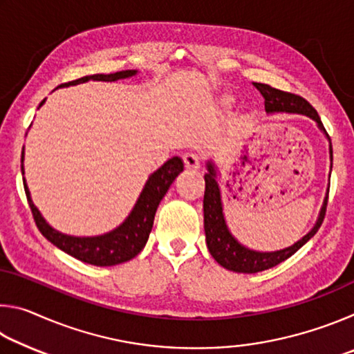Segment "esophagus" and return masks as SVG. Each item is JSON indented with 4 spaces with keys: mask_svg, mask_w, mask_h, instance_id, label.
I'll use <instances>...</instances> for the list:
<instances>
[{
    "mask_svg": "<svg viewBox=\"0 0 354 354\" xmlns=\"http://www.w3.org/2000/svg\"><path fill=\"white\" fill-rule=\"evenodd\" d=\"M183 159H184L185 169H187V170L195 171V170L200 169V158H198V156H196V154L187 153V154H184Z\"/></svg>",
    "mask_w": 354,
    "mask_h": 354,
    "instance_id": "obj_1",
    "label": "esophagus"
}]
</instances>
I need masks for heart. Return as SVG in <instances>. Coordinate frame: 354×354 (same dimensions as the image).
Instances as JSON below:
<instances>
[{
  "instance_id": "b5f03b06",
  "label": "heart",
  "mask_w": 354,
  "mask_h": 354,
  "mask_svg": "<svg viewBox=\"0 0 354 354\" xmlns=\"http://www.w3.org/2000/svg\"><path fill=\"white\" fill-rule=\"evenodd\" d=\"M221 103H223L225 106H231L232 104V97H230V95H225V97L221 98Z\"/></svg>"
}]
</instances>
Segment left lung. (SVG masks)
<instances>
[{
  "instance_id": "8db88e82",
  "label": "left lung",
  "mask_w": 354,
  "mask_h": 354,
  "mask_svg": "<svg viewBox=\"0 0 354 354\" xmlns=\"http://www.w3.org/2000/svg\"><path fill=\"white\" fill-rule=\"evenodd\" d=\"M254 87L261 92V95L266 100V112L274 113V112H289V113H303L313 118L317 123L320 131L326 134L325 127H323L319 113L310 106L306 100L299 95L289 93L278 91L268 86V84L254 82ZM328 137V134H326ZM329 140V137H328ZM329 158L333 160V148L329 145ZM217 173H215V167L212 162H207V173L205 175L206 189H205V200H203V209H205V232H206V243L209 253L217 261L221 267L226 270L236 272V273H257L267 268H272L278 266L286 259H289L292 254L306 243L309 239L315 236L319 227L323 223L326 212V201L328 196L323 203L322 211L319 214L315 225L301 241L293 243L292 247L272 251V253H261V251L250 250L239 243L232 234L227 230L225 215H223V206H221V196H220V187L217 183Z\"/></svg>"
}]
</instances>
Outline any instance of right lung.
Listing matches in <instances>:
<instances>
[{
    "label": "right lung",
    "instance_id": "right-lung-1",
    "mask_svg": "<svg viewBox=\"0 0 354 354\" xmlns=\"http://www.w3.org/2000/svg\"><path fill=\"white\" fill-rule=\"evenodd\" d=\"M136 73L137 70H123L111 75L84 76L76 81L61 84L59 87L76 86V84L87 82L91 80L109 82V81L124 80V77H131ZM44 103L45 100L41 101L39 107ZM21 162H23V153H21ZM183 170H184V164L181 158L175 156V158L167 160L159 170H156L153 175L148 178L145 187H143L139 200H137L134 209L128 215V218L113 231L97 237H73V236L62 234V232L56 231L55 227H51L46 223L45 218L41 217L39 209L34 206L25 179H23V184H25L26 198L29 203V207H31L34 221L35 225H37L39 231L44 234V237H46L53 245H56L59 250L65 251V253L76 257V259H80L86 263H92V266H97V267H109V266H117V263H123L129 259H133V257H136L143 250L149 237V232H151L154 215H156V211H158L159 203L164 198V195L167 194V190H169L171 183L175 181V178ZM21 173H25L23 171V164H21Z\"/></svg>",
    "mask_w": 354,
    "mask_h": 354
}]
</instances>
